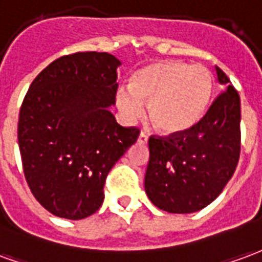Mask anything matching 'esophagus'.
Instances as JSON below:
<instances>
[{
    "mask_svg": "<svg viewBox=\"0 0 262 262\" xmlns=\"http://www.w3.org/2000/svg\"><path fill=\"white\" fill-rule=\"evenodd\" d=\"M148 139H149V137H148L145 133L139 134V137H138L139 144H146V142H148Z\"/></svg>",
    "mask_w": 262,
    "mask_h": 262,
    "instance_id": "1",
    "label": "esophagus"
}]
</instances>
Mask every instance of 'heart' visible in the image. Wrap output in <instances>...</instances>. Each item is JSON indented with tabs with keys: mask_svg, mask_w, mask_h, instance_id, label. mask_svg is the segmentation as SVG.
Instances as JSON below:
<instances>
[{
	"mask_svg": "<svg viewBox=\"0 0 262 262\" xmlns=\"http://www.w3.org/2000/svg\"><path fill=\"white\" fill-rule=\"evenodd\" d=\"M213 78L204 66L183 61H158L139 68L129 86L116 92V104L128 121L144 116L149 103V116L156 128L165 134L186 133L207 112Z\"/></svg>",
	"mask_w": 262,
	"mask_h": 262,
	"instance_id": "obj_1",
	"label": "heart"
}]
</instances>
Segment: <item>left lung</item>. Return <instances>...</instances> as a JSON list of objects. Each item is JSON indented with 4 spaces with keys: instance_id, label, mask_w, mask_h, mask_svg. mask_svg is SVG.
<instances>
[{
    "instance_id": "obj_1",
    "label": "left lung",
    "mask_w": 262,
    "mask_h": 262,
    "mask_svg": "<svg viewBox=\"0 0 262 262\" xmlns=\"http://www.w3.org/2000/svg\"><path fill=\"white\" fill-rule=\"evenodd\" d=\"M226 88L186 133L149 138L145 191L155 207L192 213L209 205L232 179L240 156V97L219 67Z\"/></svg>"
}]
</instances>
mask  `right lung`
<instances>
[{"label": "right lung", "mask_w": 262, "mask_h": 262, "mask_svg": "<svg viewBox=\"0 0 262 262\" xmlns=\"http://www.w3.org/2000/svg\"><path fill=\"white\" fill-rule=\"evenodd\" d=\"M120 60L75 53L47 66L22 103L18 144L25 179L53 215L78 221L102 207L108 171L131 145L137 127H121L116 103Z\"/></svg>", "instance_id": "obj_1"}]
</instances>
